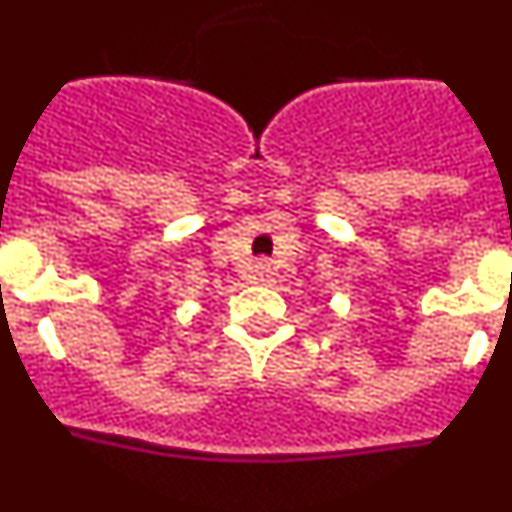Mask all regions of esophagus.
Here are the masks:
<instances>
[{"mask_svg": "<svg viewBox=\"0 0 512 512\" xmlns=\"http://www.w3.org/2000/svg\"><path fill=\"white\" fill-rule=\"evenodd\" d=\"M271 277H274V266L266 259L256 261V266H253V279H256V282H269Z\"/></svg>", "mask_w": 512, "mask_h": 512, "instance_id": "obj_1", "label": "esophagus"}]
</instances>
